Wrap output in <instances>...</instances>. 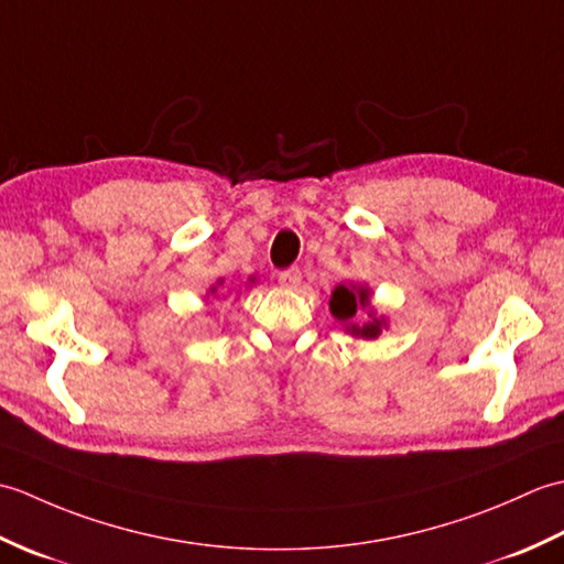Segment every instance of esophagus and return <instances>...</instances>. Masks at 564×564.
I'll list each match as a JSON object with an SVG mask.
<instances>
[{"instance_id":"obj_1","label":"esophagus","mask_w":564,"mask_h":564,"mask_svg":"<svg viewBox=\"0 0 564 564\" xmlns=\"http://www.w3.org/2000/svg\"><path fill=\"white\" fill-rule=\"evenodd\" d=\"M301 281H303V273L297 267H291V269H285V271L279 273V283L289 291H295L297 285H301Z\"/></svg>"}]
</instances>
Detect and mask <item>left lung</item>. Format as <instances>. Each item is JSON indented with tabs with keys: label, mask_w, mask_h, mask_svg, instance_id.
I'll return each instance as SVG.
<instances>
[{
	"label": "left lung",
	"mask_w": 564,
	"mask_h": 564,
	"mask_svg": "<svg viewBox=\"0 0 564 564\" xmlns=\"http://www.w3.org/2000/svg\"><path fill=\"white\" fill-rule=\"evenodd\" d=\"M358 308H368L369 317L366 323H358L355 315ZM332 315L337 317L344 329L351 334V337L358 339H378V334L386 327V319L376 317L373 307H370V291L366 285H344L339 283L337 289L332 291V301H329Z\"/></svg>",
	"instance_id": "left-lung-1"
}]
</instances>
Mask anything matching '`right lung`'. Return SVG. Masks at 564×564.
<instances>
[{
    "label": "right lung",
    "mask_w": 564,
    "mask_h": 564,
    "mask_svg": "<svg viewBox=\"0 0 564 564\" xmlns=\"http://www.w3.org/2000/svg\"><path fill=\"white\" fill-rule=\"evenodd\" d=\"M223 281H218V285H220ZM218 285H213V289H210V293H215V289H218Z\"/></svg>",
    "instance_id": "obj_1"
}]
</instances>
